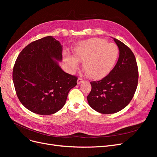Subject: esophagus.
Listing matches in <instances>:
<instances>
[{
  "label": "esophagus",
  "mask_w": 157,
  "mask_h": 157,
  "mask_svg": "<svg viewBox=\"0 0 157 157\" xmlns=\"http://www.w3.org/2000/svg\"><path fill=\"white\" fill-rule=\"evenodd\" d=\"M83 82V79L82 78H78L77 80V84H80V83H82Z\"/></svg>",
  "instance_id": "34e87169"
}]
</instances>
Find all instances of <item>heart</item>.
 <instances>
[{"instance_id": "heart-1", "label": "heart", "mask_w": 157, "mask_h": 157, "mask_svg": "<svg viewBox=\"0 0 157 157\" xmlns=\"http://www.w3.org/2000/svg\"><path fill=\"white\" fill-rule=\"evenodd\" d=\"M75 58L67 56L66 63L71 69L78 66V61H82L83 69L90 78L101 79L111 72L117 63L119 50L114 43L99 38H94L80 43L74 50Z\"/></svg>"}]
</instances>
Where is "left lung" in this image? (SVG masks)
<instances>
[{"mask_svg":"<svg viewBox=\"0 0 157 157\" xmlns=\"http://www.w3.org/2000/svg\"><path fill=\"white\" fill-rule=\"evenodd\" d=\"M119 57L117 64L106 77L90 82L92 90L87 96L90 106L102 114L121 111L131 101L138 82V67L135 56L123 42L114 39Z\"/></svg>","mask_w":157,"mask_h":157,"instance_id":"1","label":"left lung"}]
</instances>
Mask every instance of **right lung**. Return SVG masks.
<instances>
[{
  "mask_svg": "<svg viewBox=\"0 0 157 157\" xmlns=\"http://www.w3.org/2000/svg\"><path fill=\"white\" fill-rule=\"evenodd\" d=\"M62 46L51 36L33 41L18 55L12 78L19 100L28 110L42 115L59 111L77 77L60 68Z\"/></svg>",
  "mask_w": 157,
  "mask_h": 157,
  "instance_id": "right-lung-1",
  "label": "right lung"
}]
</instances>
